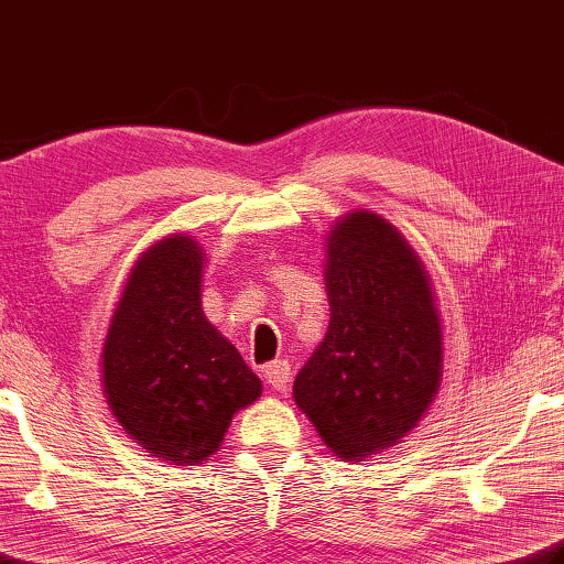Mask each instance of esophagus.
<instances>
[{
    "label": "esophagus",
    "mask_w": 564,
    "mask_h": 564,
    "mask_svg": "<svg viewBox=\"0 0 564 564\" xmlns=\"http://www.w3.org/2000/svg\"><path fill=\"white\" fill-rule=\"evenodd\" d=\"M263 373H267V383L271 386L273 391H285L289 389L291 383V364L285 359H279V361H271L267 369H263Z\"/></svg>",
    "instance_id": "esophagus-1"
}]
</instances>
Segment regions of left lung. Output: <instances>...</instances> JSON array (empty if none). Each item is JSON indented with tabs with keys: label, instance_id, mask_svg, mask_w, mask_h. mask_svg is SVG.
<instances>
[{
	"label": "left lung",
	"instance_id": "left-lung-1",
	"mask_svg": "<svg viewBox=\"0 0 564 564\" xmlns=\"http://www.w3.org/2000/svg\"><path fill=\"white\" fill-rule=\"evenodd\" d=\"M329 327L293 383L295 405L345 462L403 443L443 383L433 283L389 219L351 209L325 237Z\"/></svg>",
	"mask_w": 564,
	"mask_h": 564
}]
</instances>
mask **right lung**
<instances>
[{
  "instance_id": "obj_1",
  "label": "right lung",
  "mask_w": 564,
  "mask_h": 564,
  "mask_svg": "<svg viewBox=\"0 0 564 564\" xmlns=\"http://www.w3.org/2000/svg\"><path fill=\"white\" fill-rule=\"evenodd\" d=\"M203 247L175 231L139 253L99 355L109 411L151 457L203 465L263 386L203 311Z\"/></svg>"
}]
</instances>
